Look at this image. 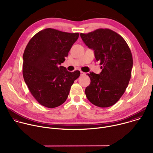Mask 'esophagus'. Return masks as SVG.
I'll list each match as a JSON object with an SVG mask.
<instances>
[{
	"instance_id": "obj_1",
	"label": "esophagus",
	"mask_w": 153,
	"mask_h": 153,
	"mask_svg": "<svg viewBox=\"0 0 153 153\" xmlns=\"http://www.w3.org/2000/svg\"><path fill=\"white\" fill-rule=\"evenodd\" d=\"M86 75V73H84V72H83V71H80V76H85Z\"/></svg>"
}]
</instances>
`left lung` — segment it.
<instances>
[{"label": "left lung", "mask_w": 153, "mask_h": 153, "mask_svg": "<svg viewBox=\"0 0 153 153\" xmlns=\"http://www.w3.org/2000/svg\"><path fill=\"white\" fill-rule=\"evenodd\" d=\"M80 35L102 65L99 74H87L91 83L85 89L86 96L97 106H111L120 99L128 85L133 63L131 52L124 39L110 29L100 28Z\"/></svg>", "instance_id": "obj_1"}]
</instances>
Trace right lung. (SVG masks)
Returning <instances> with one entry per match:
<instances>
[{
  "mask_svg": "<svg viewBox=\"0 0 153 153\" xmlns=\"http://www.w3.org/2000/svg\"><path fill=\"white\" fill-rule=\"evenodd\" d=\"M70 33L46 28L29 41L23 55V76L34 99L42 105L55 108L67 100L79 71L70 72L60 66L79 37Z\"/></svg>",
  "mask_w": 153,
  "mask_h": 153,
  "instance_id": "right-lung-1",
  "label": "right lung"
}]
</instances>
